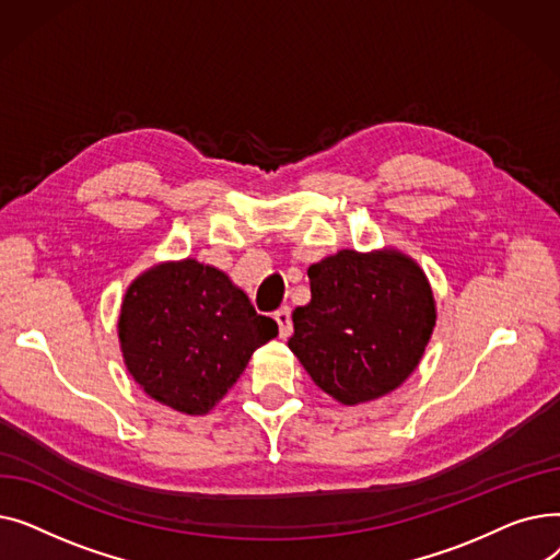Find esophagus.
I'll use <instances>...</instances> for the list:
<instances>
[{
  "mask_svg": "<svg viewBox=\"0 0 560 560\" xmlns=\"http://www.w3.org/2000/svg\"><path fill=\"white\" fill-rule=\"evenodd\" d=\"M275 322L279 325V338H288L292 331V319H290V308L283 306L275 313Z\"/></svg>",
  "mask_w": 560,
  "mask_h": 560,
  "instance_id": "34e87169",
  "label": "esophagus"
}]
</instances>
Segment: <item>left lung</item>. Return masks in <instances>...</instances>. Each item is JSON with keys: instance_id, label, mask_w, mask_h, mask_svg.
Wrapping results in <instances>:
<instances>
[{"instance_id": "1", "label": "left lung", "mask_w": 560, "mask_h": 560, "mask_svg": "<svg viewBox=\"0 0 560 560\" xmlns=\"http://www.w3.org/2000/svg\"><path fill=\"white\" fill-rule=\"evenodd\" d=\"M311 302L292 311L288 340L319 390L345 406L374 401L420 365L435 327V300L408 254L340 249L308 268Z\"/></svg>"}]
</instances>
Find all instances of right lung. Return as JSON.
<instances>
[{"mask_svg": "<svg viewBox=\"0 0 560 560\" xmlns=\"http://www.w3.org/2000/svg\"><path fill=\"white\" fill-rule=\"evenodd\" d=\"M222 270L197 258L165 260L127 288L117 317L122 359L144 395L186 416H206L277 338Z\"/></svg>", "mask_w": 560, "mask_h": 560, "instance_id": "add662e5", "label": "right lung"}]
</instances>
